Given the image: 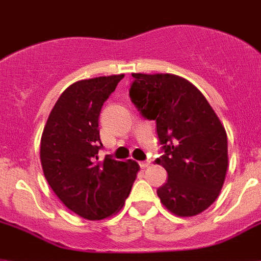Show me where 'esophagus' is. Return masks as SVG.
<instances>
[{
  "instance_id": "esophagus-1",
  "label": "esophagus",
  "mask_w": 261,
  "mask_h": 261,
  "mask_svg": "<svg viewBox=\"0 0 261 261\" xmlns=\"http://www.w3.org/2000/svg\"><path fill=\"white\" fill-rule=\"evenodd\" d=\"M150 164H151V161H142V162H139V166H141L142 169H145V167L150 166Z\"/></svg>"
}]
</instances>
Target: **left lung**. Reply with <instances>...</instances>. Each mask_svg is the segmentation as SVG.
Instances as JSON below:
<instances>
[{"label":"left lung","mask_w":261,"mask_h":261,"mask_svg":"<svg viewBox=\"0 0 261 261\" xmlns=\"http://www.w3.org/2000/svg\"><path fill=\"white\" fill-rule=\"evenodd\" d=\"M130 99L145 119L155 120L167 179L156 189L177 216H196L219 197L228 169V138L205 96L170 73H133Z\"/></svg>","instance_id":"left-lung-1"}]
</instances>
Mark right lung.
<instances>
[{
	"label": "right lung",
	"mask_w": 261,
	"mask_h": 261,
	"mask_svg": "<svg viewBox=\"0 0 261 261\" xmlns=\"http://www.w3.org/2000/svg\"><path fill=\"white\" fill-rule=\"evenodd\" d=\"M124 75L80 80L57 99L46 120L40 160L46 181L60 201L87 220H103L123 206L137 178L135 161H99L101 106Z\"/></svg>",
	"instance_id": "add662e5"
}]
</instances>
